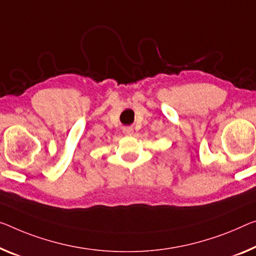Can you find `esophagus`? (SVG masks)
<instances>
[{"mask_svg":"<svg viewBox=\"0 0 256 256\" xmlns=\"http://www.w3.org/2000/svg\"><path fill=\"white\" fill-rule=\"evenodd\" d=\"M132 132H134V130H132V127H126V128H124V135L130 136V135H132Z\"/></svg>","mask_w":256,"mask_h":256,"instance_id":"34e87169","label":"esophagus"}]
</instances>
